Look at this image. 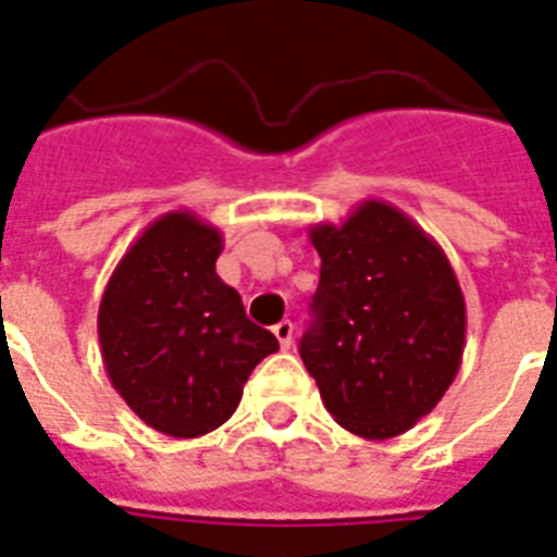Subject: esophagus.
<instances>
[{"label":"esophagus","instance_id":"esophagus-1","mask_svg":"<svg viewBox=\"0 0 557 557\" xmlns=\"http://www.w3.org/2000/svg\"><path fill=\"white\" fill-rule=\"evenodd\" d=\"M273 334H275V339H278V346L287 351V348L293 346V322L290 319H282L278 325H273Z\"/></svg>","mask_w":557,"mask_h":557}]
</instances>
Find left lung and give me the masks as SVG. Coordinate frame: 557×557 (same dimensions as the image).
Instances as JSON below:
<instances>
[{"mask_svg": "<svg viewBox=\"0 0 557 557\" xmlns=\"http://www.w3.org/2000/svg\"><path fill=\"white\" fill-rule=\"evenodd\" d=\"M319 287L299 355L325 409L363 438L407 433L450 389L465 351V296L444 249L389 202L310 226Z\"/></svg>", "mask_w": 557, "mask_h": 557, "instance_id": "8db88e82", "label": "left lung"}]
</instances>
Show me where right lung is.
<instances>
[{
  "instance_id": "1",
  "label": "right lung",
  "mask_w": 557,
  "mask_h": 557,
  "mask_svg": "<svg viewBox=\"0 0 557 557\" xmlns=\"http://www.w3.org/2000/svg\"><path fill=\"white\" fill-rule=\"evenodd\" d=\"M220 252L211 223L168 211L124 252L98 308L110 383L145 424L174 438L230 421L252 369L278 351L214 273Z\"/></svg>"
}]
</instances>
